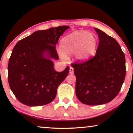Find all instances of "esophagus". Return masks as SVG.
I'll return each instance as SVG.
<instances>
[{"label":"esophagus","mask_w":133,"mask_h":133,"mask_svg":"<svg viewBox=\"0 0 133 133\" xmlns=\"http://www.w3.org/2000/svg\"><path fill=\"white\" fill-rule=\"evenodd\" d=\"M69 73H70V74H71V75H73V74L74 73V69L72 67H70Z\"/></svg>","instance_id":"esophagus-1"}]
</instances>
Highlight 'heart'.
Listing matches in <instances>:
<instances>
[{"instance_id":"b5f03b06","label":"heart","mask_w":133,"mask_h":133,"mask_svg":"<svg viewBox=\"0 0 133 133\" xmlns=\"http://www.w3.org/2000/svg\"><path fill=\"white\" fill-rule=\"evenodd\" d=\"M97 46V39L93 33L86 30H76L61 40L60 46L62 57L76 54V59L84 62L93 56Z\"/></svg>"}]
</instances>
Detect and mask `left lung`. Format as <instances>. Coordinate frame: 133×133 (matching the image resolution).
I'll return each mask as SVG.
<instances>
[{
	"label": "left lung",
	"instance_id": "8db88e82",
	"mask_svg": "<svg viewBox=\"0 0 133 133\" xmlns=\"http://www.w3.org/2000/svg\"><path fill=\"white\" fill-rule=\"evenodd\" d=\"M99 44L94 57L71 64L76 77V94L83 104L107 103L120 92L125 77V58L117 40L94 28Z\"/></svg>",
	"mask_w": 133,
	"mask_h": 133
}]
</instances>
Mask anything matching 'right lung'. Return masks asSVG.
Segmentation results:
<instances>
[{
	"label": "right lung",
	"instance_id": "obj_1",
	"mask_svg": "<svg viewBox=\"0 0 133 133\" xmlns=\"http://www.w3.org/2000/svg\"><path fill=\"white\" fill-rule=\"evenodd\" d=\"M69 26L38 30L18 42L8 64V82L16 97L29 106H40L55 98L58 85L68 75L69 67L56 71L51 59H58L56 49Z\"/></svg>",
	"mask_w": 133,
	"mask_h": 133
}]
</instances>
